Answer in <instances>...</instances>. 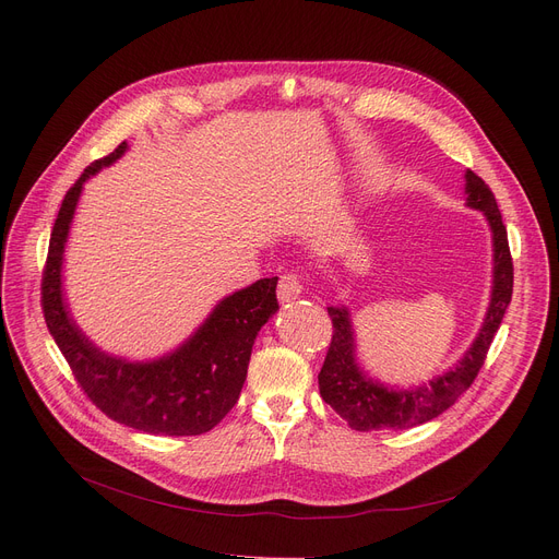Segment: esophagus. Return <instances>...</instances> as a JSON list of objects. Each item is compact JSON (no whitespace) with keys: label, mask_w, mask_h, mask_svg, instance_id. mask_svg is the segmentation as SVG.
Wrapping results in <instances>:
<instances>
[{"label":"esophagus","mask_w":559,"mask_h":559,"mask_svg":"<svg viewBox=\"0 0 559 559\" xmlns=\"http://www.w3.org/2000/svg\"><path fill=\"white\" fill-rule=\"evenodd\" d=\"M304 292V283L297 274H283L278 281V301L281 304H289L301 297Z\"/></svg>","instance_id":"1"}]
</instances>
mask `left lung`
<instances>
[{"label":"left lung","instance_id":"obj_1","mask_svg":"<svg viewBox=\"0 0 559 559\" xmlns=\"http://www.w3.org/2000/svg\"><path fill=\"white\" fill-rule=\"evenodd\" d=\"M464 179L466 205L487 217L493 245L491 301L480 333L468 346L464 358L451 371L428 380V385L415 390H388L383 383L371 380L356 360V337L348 310L344 306L329 308L333 319V340L324 367L319 371V394L354 430H403L442 415L472 388L487 358L491 340L501 326L503 314L512 301L514 285L508 230L489 186L472 169H466Z\"/></svg>","mask_w":559,"mask_h":559}]
</instances>
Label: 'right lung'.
Returning <instances> with one entry per match:
<instances>
[{
	"mask_svg": "<svg viewBox=\"0 0 559 559\" xmlns=\"http://www.w3.org/2000/svg\"><path fill=\"white\" fill-rule=\"evenodd\" d=\"M127 152V142L91 167L68 190L53 222L43 274V312L53 342L76 383L117 424L150 435H201L213 430L238 403L258 331L278 310V278H260L222 299L209 319L171 354L129 362L87 340L63 299V251L83 183Z\"/></svg>",
	"mask_w": 559,
	"mask_h": 559,
	"instance_id": "1",
	"label": "right lung"
}]
</instances>
